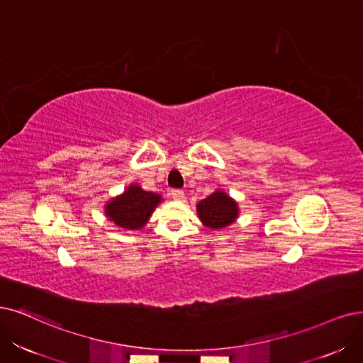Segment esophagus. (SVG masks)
<instances>
[{
  "label": "esophagus",
  "instance_id": "obj_1",
  "mask_svg": "<svg viewBox=\"0 0 363 363\" xmlns=\"http://www.w3.org/2000/svg\"><path fill=\"white\" fill-rule=\"evenodd\" d=\"M170 196L174 199V200H182L184 197H185V194H184V191L182 190H178V189H174V190H172L170 191Z\"/></svg>",
  "mask_w": 363,
  "mask_h": 363
}]
</instances>
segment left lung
<instances>
[{
  "label": "left lung",
  "instance_id": "left-lung-1",
  "mask_svg": "<svg viewBox=\"0 0 363 363\" xmlns=\"http://www.w3.org/2000/svg\"><path fill=\"white\" fill-rule=\"evenodd\" d=\"M197 216L205 227L217 230L235 223L239 216V208L229 194L217 190L197 203Z\"/></svg>",
  "mask_w": 363,
  "mask_h": 363
}]
</instances>
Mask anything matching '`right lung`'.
Here are the masks:
<instances>
[{"mask_svg":"<svg viewBox=\"0 0 363 363\" xmlns=\"http://www.w3.org/2000/svg\"><path fill=\"white\" fill-rule=\"evenodd\" d=\"M161 203V196L142 190L138 184L128 189L104 206L106 217L125 230H139L150 220L155 206Z\"/></svg>","mask_w":363,"mask_h":363,"instance_id":"1","label":"right lung"}]
</instances>
